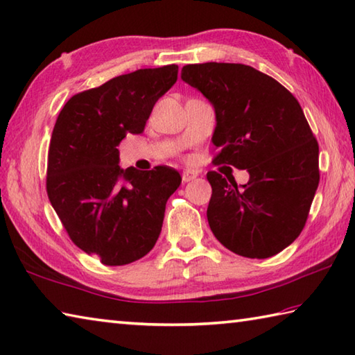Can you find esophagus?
<instances>
[{
	"label": "esophagus",
	"instance_id": "esophagus-1",
	"mask_svg": "<svg viewBox=\"0 0 355 355\" xmlns=\"http://www.w3.org/2000/svg\"><path fill=\"white\" fill-rule=\"evenodd\" d=\"M197 177H198V172L194 171V169H186V171H183V173H182V178H183L184 183L192 182V180H196Z\"/></svg>",
	"mask_w": 355,
	"mask_h": 355
}]
</instances>
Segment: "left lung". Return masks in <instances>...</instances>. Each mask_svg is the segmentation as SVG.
I'll use <instances>...</instances> for the list:
<instances>
[{
  "label": "left lung",
  "instance_id": "obj_1",
  "mask_svg": "<svg viewBox=\"0 0 355 355\" xmlns=\"http://www.w3.org/2000/svg\"><path fill=\"white\" fill-rule=\"evenodd\" d=\"M182 79L214 107L216 164L247 169L250 180L208 172V223L223 247L266 259L304 228L318 188V143L300 102L273 77L242 63L186 65Z\"/></svg>",
  "mask_w": 355,
  "mask_h": 355
}]
</instances>
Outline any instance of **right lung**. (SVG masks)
I'll return each instance as SVG.
<instances>
[{"mask_svg":"<svg viewBox=\"0 0 355 355\" xmlns=\"http://www.w3.org/2000/svg\"><path fill=\"white\" fill-rule=\"evenodd\" d=\"M178 67L122 74L71 98L59 113L48 153L46 191L68 236L104 266H125L153 248L166 202L182 183L167 166L122 169L116 147L144 132Z\"/></svg>","mask_w":355,"mask_h":355,"instance_id":"add662e5","label":"right lung"}]
</instances>
